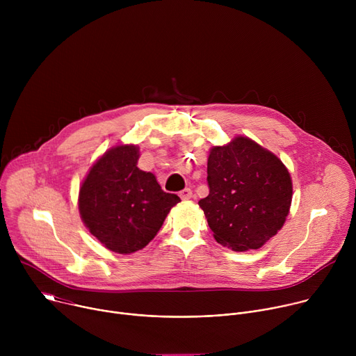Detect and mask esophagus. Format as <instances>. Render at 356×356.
I'll list each match as a JSON object with an SVG mask.
<instances>
[{
  "label": "esophagus",
  "mask_w": 356,
  "mask_h": 356,
  "mask_svg": "<svg viewBox=\"0 0 356 356\" xmlns=\"http://www.w3.org/2000/svg\"><path fill=\"white\" fill-rule=\"evenodd\" d=\"M180 198L181 200H190L191 198V195H193V193H191V190L190 188H184V190H181L180 191Z\"/></svg>",
  "instance_id": "esophagus-1"
}]
</instances>
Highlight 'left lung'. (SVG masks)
Instances as JSON below:
<instances>
[{
  "label": "left lung",
  "instance_id": "obj_1",
  "mask_svg": "<svg viewBox=\"0 0 356 356\" xmlns=\"http://www.w3.org/2000/svg\"><path fill=\"white\" fill-rule=\"evenodd\" d=\"M210 193L198 201L214 238L235 252L259 249L283 227L290 210V173L272 152L246 136L213 146Z\"/></svg>",
  "mask_w": 356,
  "mask_h": 356
}]
</instances>
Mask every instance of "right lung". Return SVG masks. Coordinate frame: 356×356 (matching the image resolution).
Wrapping results in <instances>:
<instances>
[{"label":"right lung","instance_id":"right-lung-1","mask_svg":"<svg viewBox=\"0 0 356 356\" xmlns=\"http://www.w3.org/2000/svg\"><path fill=\"white\" fill-rule=\"evenodd\" d=\"M139 147L118 145L90 169L79 193V211L88 231L113 252L145 248L180 198L162 190L155 175L136 163Z\"/></svg>","mask_w":356,"mask_h":356}]
</instances>
